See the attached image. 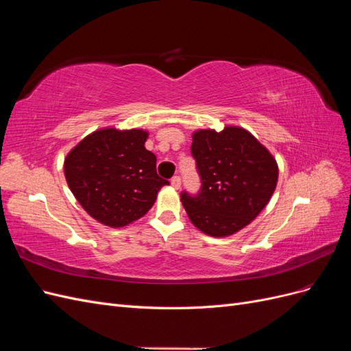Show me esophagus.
<instances>
[{
  "label": "esophagus",
  "mask_w": 351,
  "mask_h": 351,
  "mask_svg": "<svg viewBox=\"0 0 351 351\" xmlns=\"http://www.w3.org/2000/svg\"><path fill=\"white\" fill-rule=\"evenodd\" d=\"M171 186H173L174 189H180V186H182V177H180V176H174V177L171 178Z\"/></svg>",
  "instance_id": "obj_1"
}]
</instances>
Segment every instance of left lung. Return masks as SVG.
I'll return each mask as SVG.
<instances>
[{"instance_id":"1","label":"left lung","mask_w":351,"mask_h":351,"mask_svg":"<svg viewBox=\"0 0 351 351\" xmlns=\"http://www.w3.org/2000/svg\"><path fill=\"white\" fill-rule=\"evenodd\" d=\"M192 155L200 177L196 195L182 192L195 227L212 237L244 228L267 206L278 180L274 156L240 127L193 134Z\"/></svg>"}]
</instances>
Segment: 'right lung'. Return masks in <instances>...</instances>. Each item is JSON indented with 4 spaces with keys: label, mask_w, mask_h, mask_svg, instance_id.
Masks as SVG:
<instances>
[{
    "label": "right lung",
    "mask_w": 351,
    "mask_h": 351,
    "mask_svg": "<svg viewBox=\"0 0 351 351\" xmlns=\"http://www.w3.org/2000/svg\"><path fill=\"white\" fill-rule=\"evenodd\" d=\"M143 130L102 129L73 147L64 174L74 197L88 214L108 227H124L143 217L162 186L156 156L147 151Z\"/></svg>",
    "instance_id": "obj_1"
}]
</instances>
